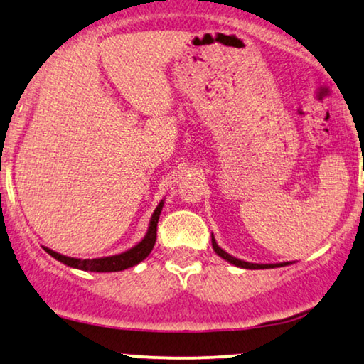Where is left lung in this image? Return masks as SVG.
Segmentation results:
<instances>
[{
  "label": "left lung",
  "mask_w": 364,
  "mask_h": 364,
  "mask_svg": "<svg viewBox=\"0 0 364 364\" xmlns=\"http://www.w3.org/2000/svg\"><path fill=\"white\" fill-rule=\"evenodd\" d=\"M212 247H213V250H215L217 255L222 257L223 260H227L228 263H232V265H235V267L248 268V270H260V268H278V267L290 265V262H285V263H250V262L240 260V258L232 257L230 253H227L225 250H223V248L218 247L217 242H215V237H213V233H212Z\"/></svg>",
  "instance_id": "8db88e82"
}]
</instances>
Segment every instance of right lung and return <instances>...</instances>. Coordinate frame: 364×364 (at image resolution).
Returning <instances> with one entry per match:
<instances>
[{
	"label": "right lung",
	"instance_id": "right-lung-1",
	"mask_svg": "<svg viewBox=\"0 0 364 364\" xmlns=\"http://www.w3.org/2000/svg\"><path fill=\"white\" fill-rule=\"evenodd\" d=\"M164 207V200L159 202V205L154 210L151 222H149V228L147 233L144 235V238L137 245H134L129 248V250L117 253V255H111V257H101V258H73L68 255H61V253L51 250V248L43 247L49 255L56 258L58 262L64 263V265L71 267V268H77V270H84V272H99V273H107V272H122L126 268L136 267L137 263H141L144 258H146L149 253L152 252L154 245H156V238H157V222L159 217H161Z\"/></svg>",
	"mask_w": 364,
	"mask_h": 364
}]
</instances>
